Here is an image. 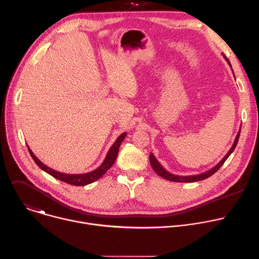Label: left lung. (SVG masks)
I'll return each instance as SVG.
<instances>
[{
    "label": "left lung",
    "mask_w": 259,
    "mask_h": 259,
    "mask_svg": "<svg viewBox=\"0 0 259 259\" xmlns=\"http://www.w3.org/2000/svg\"><path fill=\"white\" fill-rule=\"evenodd\" d=\"M224 59L227 61V63L229 64V66L231 67L230 65V62L228 61V59L223 55ZM233 73V71H232ZM234 75V73H233ZM240 133H241V129L239 130L238 134H237V137L236 139H234V143L232 145V147L230 148V150L228 151V153L223 157V159L217 164V165H215L213 168H210L209 170L203 172V174H200V175H195V176H186V177H183V176H176V175H172L170 172H168L165 168H164L161 164L158 162V160L155 158V156L153 154H150V162H151V166L153 167L154 171L162 177L163 179L165 180H168V181H171V182H179V183H192V182H198V181H202V180H205L206 178L213 176L222 165L224 164V162L227 160V158L230 156V154L234 151V149H236L237 145H238V142H239V138H240Z\"/></svg>",
    "instance_id": "left-lung-1"
}]
</instances>
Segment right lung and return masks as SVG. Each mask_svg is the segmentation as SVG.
<instances>
[{"label":"right lung","mask_w":259,"mask_h":259,"mask_svg":"<svg viewBox=\"0 0 259 259\" xmlns=\"http://www.w3.org/2000/svg\"><path fill=\"white\" fill-rule=\"evenodd\" d=\"M127 133L124 132L122 133L119 137H117V139L114 142V144L110 147L108 153L106 154V157L104 159V161L102 162L101 165L96 168L95 170L93 171H90V172H87V174H76V175H70V174H63V172H60V171H57L49 166H46L45 164H43L35 155L34 153L32 152V150L30 149V147L28 146V150L32 156V158L34 159L35 163L37 164V165L42 169L44 170L45 172H48L49 175L53 176L54 178H56L57 180H60L62 182H65L67 184H70V185H74V186H85V185H89L93 182H95L97 180H99L111 166L112 164L114 163L115 159H116V156L117 154H119V148L122 144V142L124 140V138L126 137Z\"/></svg>","instance_id":"right-lung-1"}]
</instances>
